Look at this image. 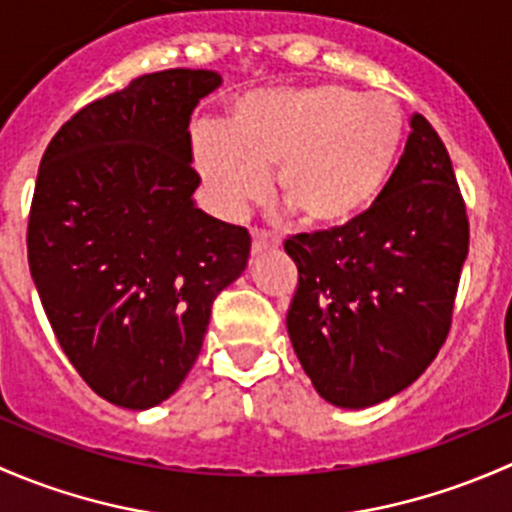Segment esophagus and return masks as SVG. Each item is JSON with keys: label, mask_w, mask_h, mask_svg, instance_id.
Listing matches in <instances>:
<instances>
[{"label": "esophagus", "mask_w": 512, "mask_h": 512, "mask_svg": "<svg viewBox=\"0 0 512 512\" xmlns=\"http://www.w3.org/2000/svg\"><path fill=\"white\" fill-rule=\"evenodd\" d=\"M280 247V240L275 235L265 230H252V255H260V252H270Z\"/></svg>", "instance_id": "obj_1"}]
</instances>
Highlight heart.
Instances as JSON below:
<instances>
[{
  "mask_svg": "<svg viewBox=\"0 0 512 512\" xmlns=\"http://www.w3.org/2000/svg\"><path fill=\"white\" fill-rule=\"evenodd\" d=\"M404 143V113L389 96L342 84L252 91L230 103L225 126L193 133V163L225 218L265 190L312 230H339L384 190Z\"/></svg>",
  "mask_w": 512,
  "mask_h": 512,
  "instance_id": "obj_1",
  "label": "heart"
}]
</instances>
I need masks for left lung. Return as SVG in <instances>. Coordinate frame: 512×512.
<instances>
[{
  "label": "left lung",
  "instance_id": "8db88e82",
  "mask_svg": "<svg viewBox=\"0 0 512 512\" xmlns=\"http://www.w3.org/2000/svg\"><path fill=\"white\" fill-rule=\"evenodd\" d=\"M299 285L287 332L324 401L381 404L411 386L451 329L468 215L446 146L414 113L404 156L352 225L285 242Z\"/></svg>",
  "mask_w": 512,
  "mask_h": 512
}]
</instances>
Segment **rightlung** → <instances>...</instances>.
<instances>
[{
    "instance_id": "add662e5",
    "label": "right lung",
    "mask_w": 512,
    "mask_h": 512,
    "mask_svg": "<svg viewBox=\"0 0 512 512\" xmlns=\"http://www.w3.org/2000/svg\"><path fill=\"white\" fill-rule=\"evenodd\" d=\"M223 84L168 69L81 108L51 138L29 210V270L51 329L101 399L143 411L198 359L250 232L195 208L190 113Z\"/></svg>"
}]
</instances>
